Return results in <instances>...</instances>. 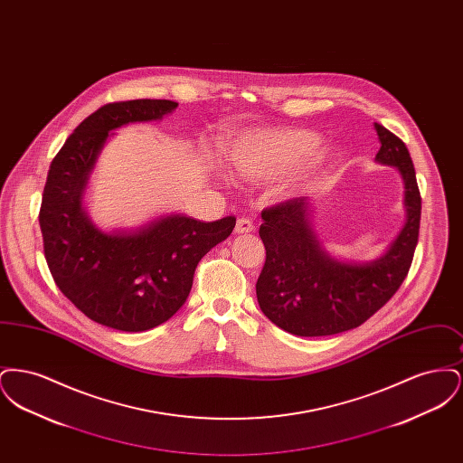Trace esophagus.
<instances>
[{
  "label": "esophagus",
  "instance_id": "esophagus-1",
  "mask_svg": "<svg viewBox=\"0 0 463 463\" xmlns=\"http://www.w3.org/2000/svg\"><path fill=\"white\" fill-rule=\"evenodd\" d=\"M236 234H250V232H253L255 231V225H253V222L250 221V219H238L236 222Z\"/></svg>",
  "mask_w": 463,
  "mask_h": 463
}]
</instances>
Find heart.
I'll list each match as a JSON object with an SVG mask.
<instances>
[{"label":"heart","instance_id":"b5f03b06","mask_svg":"<svg viewBox=\"0 0 463 463\" xmlns=\"http://www.w3.org/2000/svg\"><path fill=\"white\" fill-rule=\"evenodd\" d=\"M227 157L236 174L253 182L295 172L281 187L283 194H293L325 175L336 151L319 146V135L307 128H274L236 137L227 146Z\"/></svg>","mask_w":463,"mask_h":463}]
</instances>
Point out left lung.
<instances>
[{"label":"left lung","mask_w":463,"mask_h":463,"mask_svg":"<svg viewBox=\"0 0 463 463\" xmlns=\"http://www.w3.org/2000/svg\"><path fill=\"white\" fill-rule=\"evenodd\" d=\"M380 151L374 161L392 166L404 184L406 221L382 255L347 260L319 240L312 199L297 198L262 212L265 264L257 300L265 316L297 336H326L353 330L383 307L404 281L419 242L417 175L404 142L374 123Z\"/></svg>","instance_id":"left-lung-1"}]
</instances>
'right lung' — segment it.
Instances as JSON below:
<instances>
[{"mask_svg":"<svg viewBox=\"0 0 463 463\" xmlns=\"http://www.w3.org/2000/svg\"><path fill=\"white\" fill-rule=\"evenodd\" d=\"M176 106L151 99L108 104L76 127L48 170L40 210L46 264L67 298L112 330L147 331L175 316L199 260L236 225L234 217L201 222L176 212L137 227L104 229L91 221L90 178L112 132L161 121Z\"/></svg>","mask_w":463,"mask_h":463,"instance_id":"obj_1","label":"right lung"}]
</instances>
